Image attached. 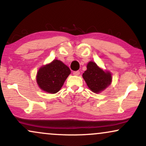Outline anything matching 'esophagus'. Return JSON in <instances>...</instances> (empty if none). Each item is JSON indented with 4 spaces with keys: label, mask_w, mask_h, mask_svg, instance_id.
<instances>
[{
    "label": "esophagus",
    "mask_w": 146,
    "mask_h": 146,
    "mask_svg": "<svg viewBox=\"0 0 146 146\" xmlns=\"http://www.w3.org/2000/svg\"><path fill=\"white\" fill-rule=\"evenodd\" d=\"M73 74L74 76H78L79 74H80V72H79V71L73 72Z\"/></svg>",
    "instance_id": "esophagus-1"
}]
</instances>
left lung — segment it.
I'll list each match as a JSON object with an SVG mask.
<instances>
[{
	"mask_svg": "<svg viewBox=\"0 0 146 146\" xmlns=\"http://www.w3.org/2000/svg\"><path fill=\"white\" fill-rule=\"evenodd\" d=\"M86 68L82 77L92 92L101 93L111 84L112 74L109 71L104 70L92 61L88 62Z\"/></svg>",
	"mask_w": 146,
	"mask_h": 146,
	"instance_id": "8db88e82",
	"label": "left lung"
}]
</instances>
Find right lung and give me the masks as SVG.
<instances>
[{"label": "right lung", "mask_w": 146, "mask_h": 146, "mask_svg": "<svg viewBox=\"0 0 146 146\" xmlns=\"http://www.w3.org/2000/svg\"><path fill=\"white\" fill-rule=\"evenodd\" d=\"M71 71L67 66L58 60L41 66L37 71L36 81L43 91L55 94L61 89Z\"/></svg>", "instance_id": "right-lung-1"}]
</instances>
